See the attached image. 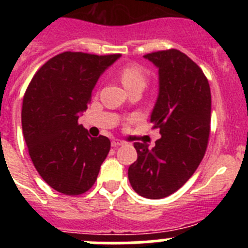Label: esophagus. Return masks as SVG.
Here are the masks:
<instances>
[{
  "instance_id": "34e87169",
  "label": "esophagus",
  "mask_w": 248,
  "mask_h": 248,
  "mask_svg": "<svg viewBox=\"0 0 248 248\" xmlns=\"http://www.w3.org/2000/svg\"><path fill=\"white\" fill-rule=\"evenodd\" d=\"M123 144H124V141H122V140H119V139H114L113 141H111V146H114V148L123 145Z\"/></svg>"
}]
</instances>
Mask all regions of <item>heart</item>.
<instances>
[{
    "instance_id": "b5f03b06",
    "label": "heart",
    "mask_w": 248,
    "mask_h": 248,
    "mask_svg": "<svg viewBox=\"0 0 248 248\" xmlns=\"http://www.w3.org/2000/svg\"><path fill=\"white\" fill-rule=\"evenodd\" d=\"M120 79L126 89L134 85H144L146 82L145 71L138 65H128L123 68V71L120 72Z\"/></svg>"
}]
</instances>
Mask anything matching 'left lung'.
Segmentation results:
<instances>
[{"mask_svg": "<svg viewBox=\"0 0 248 248\" xmlns=\"http://www.w3.org/2000/svg\"><path fill=\"white\" fill-rule=\"evenodd\" d=\"M159 72V93L150 122L160 129L155 146L134 143L138 159L128 177L137 194L163 199L174 194L200 165L211 120V92L198 64L177 49L144 56Z\"/></svg>", "mask_w": 248, "mask_h": 248, "instance_id": "obj_1", "label": "left lung"}]
</instances>
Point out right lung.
Returning a JSON list of instances; mask_svg holds the SVG:
<instances>
[{"label": "right lung", "instance_id": "add662e5", "mask_svg": "<svg viewBox=\"0 0 248 248\" xmlns=\"http://www.w3.org/2000/svg\"><path fill=\"white\" fill-rule=\"evenodd\" d=\"M120 54L64 52L31 80L22 105V131L34 168L56 191L80 195L94 185L110 140L92 138L78 124L92 92Z\"/></svg>", "mask_w": 248, "mask_h": 248}]
</instances>
